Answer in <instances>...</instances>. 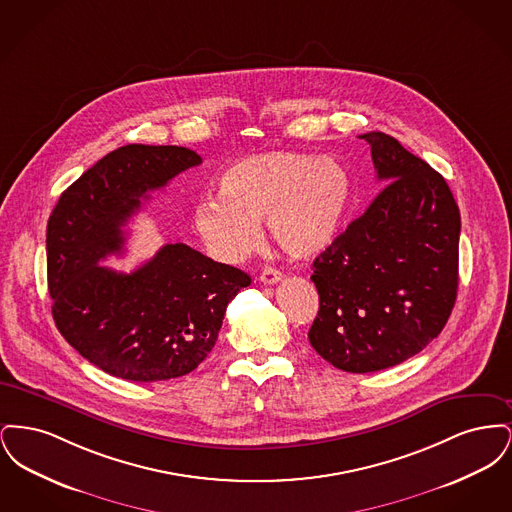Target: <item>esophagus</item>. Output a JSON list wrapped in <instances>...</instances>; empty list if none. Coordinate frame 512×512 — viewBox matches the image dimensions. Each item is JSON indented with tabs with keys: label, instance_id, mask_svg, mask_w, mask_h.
I'll use <instances>...</instances> for the list:
<instances>
[{
	"label": "esophagus",
	"instance_id": "34e87169",
	"mask_svg": "<svg viewBox=\"0 0 512 512\" xmlns=\"http://www.w3.org/2000/svg\"><path fill=\"white\" fill-rule=\"evenodd\" d=\"M259 280H261L263 284H268V286L278 284V282L282 280V272L276 270V268H265V270L259 274Z\"/></svg>",
	"mask_w": 512,
	"mask_h": 512
}]
</instances>
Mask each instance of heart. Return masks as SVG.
<instances>
[{
	"label": "heart",
	"mask_w": 512,
	"mask_h": 512,
	"mask_svg": "<svg viewBox=\"0 0 512 512\" xmlns=\"http://www.w3.org/2000/svg\"><path fill=\"white\" fill-rule=\"evenodd\" d=\"M219 196L201 199L194 226L209 253L238 263L259 242V220L293 257H311L338 232L349 178L334 159L268 151L236 161L220 174Z\"/></svg>",
	"instance_id": "1"
}]
</instances>
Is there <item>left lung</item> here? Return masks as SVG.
Here are the masks:
<instances>
[{
    "mask_svg": "<svg viewBox=\"0 0 512 512\" xmlns=\"http://www.w3.org/2000/svg\"><path fill=\"white\" fill-rule=\"evenodd\" d=\"M370 146L382 192L313 263L309 341L345 372L399 365L438 338L459 286L461 213L445 178L384 132Z\"/></svg>",
    "mask_w": 512,
    "mask_h": 512,
    "instance_id": "left-lung-1",
    "label": "left lung"
}]
</instances>
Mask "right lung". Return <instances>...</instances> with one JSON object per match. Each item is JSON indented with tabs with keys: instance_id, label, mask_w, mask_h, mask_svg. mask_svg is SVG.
I'll use <instances>...</instances> for the list:
<instances>
[{
	"instance_id": "1",
	"label": "right lung",
	"mask_w": 512,
	"mask_h": 512,
	"mask_svg": "<svg viewBox=\"0 0 512 512\" xmlns=\"http://www.w3.org/2000/svg\"><path fill=\"white\" fill-rule=\"evenodd\" d=\"M199 163L188 147H119L51 211L46 249L55 326L111 376L159 382L192 372L215 347L228 303L251 284L244 270L186 244L163 245L130 274L99 265L124 251L122 226L147 192Z\"/></svg>"
}]
</instances>
